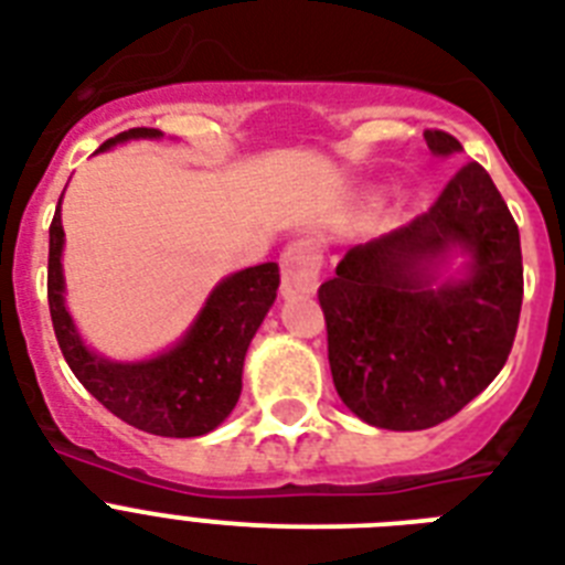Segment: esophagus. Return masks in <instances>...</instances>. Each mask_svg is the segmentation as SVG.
Wrapping results in <instances>:
<instances>
[{
  "mask_svg": "<svg viewBox=\"0 0 565 565\" xmlns=\"http://www.w3.org/2000/svg\"><path fill=\"white\" fill-rule=\"evenodd\" d=\"M322 248L313 237L292 239L281 252V292L284 296H308L317 290Z\"/></svg>",
  "mask_w": 565,
  "mask_h": 565,
  "instance_id": "esophagus-1",
  "label": "esophagus"
}]
</instances>
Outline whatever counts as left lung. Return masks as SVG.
Instances as JSON below:
<instances>
[{"instance_id": "8db88e82", "label": "left lung", "mask_w": 565, "mask_h": 565, "mask_svg": "<svg viewBox=\"0 0 565 565\" xmlns=\"http://www.w3.org/2000/svg\"><path fill=\"white\" fill-rule=\"evenodd\" d=\"M425 140L434 154L463 149L437 128ZM451 247L470 255V273L437 285ZM522 287L516 222L490 172L463 163L428 211L349 248L319 287L328 363L345 407L386 430L451 419L508 363Z\"/></svg>"}]
</instances>
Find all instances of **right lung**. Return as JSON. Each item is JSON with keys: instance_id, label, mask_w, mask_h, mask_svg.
Instances as JSON below:
<instances>
[{"instance_id": "right-lung-1", "label": "right lung", "mask_w": 565, "mask_h": 565, "mask_svg": "<svg viewBox=\"0 0 565 565\" xmlns=\"http://www.w3.org/2000/svg\"><path fill=\"white\" fill-rule=\"evenodd\" d=\"M131 137H161L158 128H128L99 146V152ZM64 225L61 199L49 225V313L57 345L84 390L114 416L154 437H202L220 425L243 390L248 343L269 313L281 284L278 264L248 266L213 287L190 331L170 352L152 361L114 363L82 343L64 308Z\"/></svg>"}]
</instances>
